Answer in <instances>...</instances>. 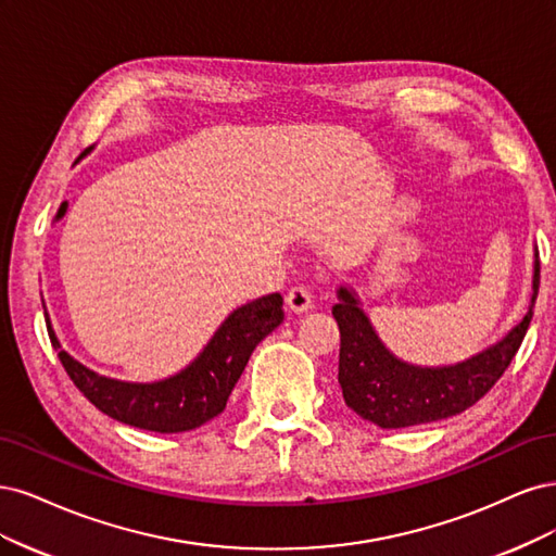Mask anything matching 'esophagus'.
<instances>
[{
	"label": "esophagus",
	"mask_w": 556,
	"mask_h": 556,
	"mask_svg": "<svg viewBox=\"0 0 556 556\" xmlns=\"http://www.w3.org/2000/svg\"><path fill=\"white\" fill-rule=\"evenodd\" d=\"M286 304H289V309L293 314H302V312H309L314 307V298H312L307 286H293L289 295H286Z\"/></svg>",
	"instance_id": "esophagus-1"
}]
</instances>
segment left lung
<instances>
[{
  "label": "left lung",
  "mask_w": 556,
  "mask_h": 556,
  "mask_svg": "<svg viewBox=\"0 0 556 556\" xmlns=\"http://www.w3.org/2000/svg\"><path fill=\"white\" fill-rule=\"evenodd\" d=\"M541 283L539 249L527 314L498 342L453 365H414L392 353L371 326L355 289L337 286L332 316L339 326V386L344 402L363 420L402 429L453 418L473 406L501 379L531 324Z\"/></svg>",
  "instance_id": "obj_1"
}]
</instances>
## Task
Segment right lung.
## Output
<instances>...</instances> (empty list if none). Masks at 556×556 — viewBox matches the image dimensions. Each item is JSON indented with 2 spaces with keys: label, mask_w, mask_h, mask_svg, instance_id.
<instances>
[{
  "label": "right lung",
  "mask_w": 556,
  "mask_h": 556,
  "mask_svg": "<svg viewBox=\"0 0 556 556\" xmlns=\"http://www.w3.org/2000/svg\"><path fill=\"white\" fill-rule=\"evenodd\" d=\"M281 307L283 298L279 293L242 304L222 320L210 342L187 367L166 379L140 383L111 379L66 353L43 302L50 342L83 395L109 418L159 434L189 432L222 414L249 355L281 326Z\"/></svg>",
  "instance_id": "right-lung-1"
}]
</instances>
